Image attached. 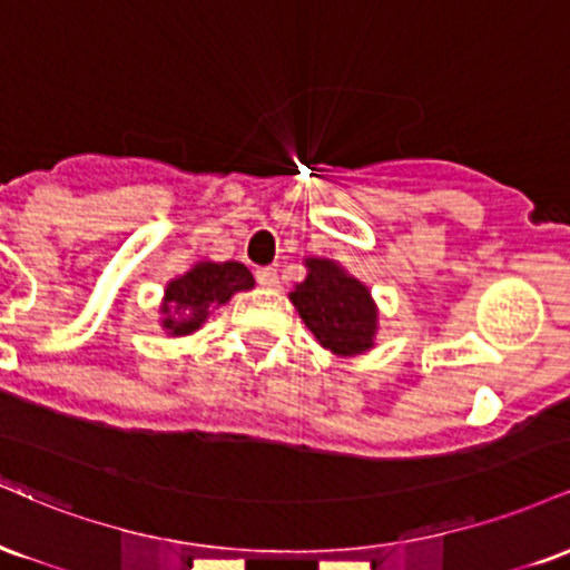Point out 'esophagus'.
Listing matches in <instances>:
<instances>
[{"label": "esophagus", "mask_w": 570, "mask_h": 570, "mask_svg": "<svg viewBox=\"0 0 570 570\" xmlns=\"http://www.w3.org/2000/svg\"><path fill=\"white\" fill-rule=\"evenodd\" d=\"M257 281L263 286H267V289H273V286H278V273L276 267H259L257 271Z\"/></svg>", "instance_id": "esophagus-1"}]
</instances>
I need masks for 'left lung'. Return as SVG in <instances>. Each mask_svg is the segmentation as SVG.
<instances>
[{
  "instance_id": "obj_1",
  "label": "left lung",
  "mask_w": 570,
  "mask_h": 570,
  "mask_svg": "<svg viewBox=\"0 0 570 570\" xmlns=\"http://www.w3.org/2000/svg\"><path fill=\"white\" fill-rule=\"evenodd\" d=\"M307 278L289 297L313 337L340 356H356L372 345L377 311L367 286L330 259H307Z\"/></svg>"
}]
</instances>
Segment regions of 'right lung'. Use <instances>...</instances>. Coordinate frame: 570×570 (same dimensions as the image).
Segmentation results:
<instances>
[{
	"label": "right lung",
	"instance_id": "add662e5",
	"mask_svg": "<svg viewBox=\"0 0 570 570\" xmlns=\"http://www.w3.org/2000/svg\"><path fill=\"white\" fill-rule=\"evenodd\" d=\"M254 286L252 273L240 263H200L168 284L163 303V326L171 335H189L206 322L214 305L227 303L235 292Z\"/></svg>",
	"mask_w": 570,
	"mask_h": 570
}]
</instances>
